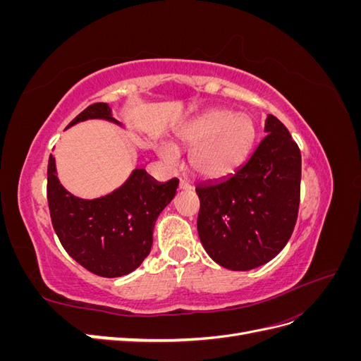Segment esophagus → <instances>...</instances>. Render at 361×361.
I'll return each instance as SVG.
<instances>
[{"label":"esophagus","mask_w":361,"mask_h":361,"mask_svg":"<svg viewBox=\"0 0 361 361\" xmlns=\"http://www.w3.org/2000/svg\"><path fill=\"white\" fill-rule=\"evenodd\" d=\"M191 185L187 180H180L179 182V190H190Z\"/></svg>","instance_id":"obj_1"}]
</instances>
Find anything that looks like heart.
I'll list each match as a JSON object with an SVG mask.
<instances>
[{
  "mask_svg": "<svg viewBox=\"0 0 361 361\" xmlns=\"http://www.w3.org/2000/svg\"><path fill=\"white\" fill-rule=\"evenodd\" d=\"M256 137L253 117L227 108H212L174 129L176 145L190 150L192 171L206 179H224L235 173L253 150ZM158 154L169 164L179 161V150L167 141L158 145Z\"/></svg>",
  "mask_w": 361,
  "mask_h": 361,
  "instance_id": "1",
  "label": "heart"
}]
</instances>
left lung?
Listing matches in <instances>:
<instances>
[{"mask_svg":"<svg viewBox=\"0 0 361 361\" xmlns=\"http://www.w3.org/2000/svg\"><path fill=\"white\" fill-rule=\"evenodd\" d=\"M267 137L233 174L200 183L197 231L206 253L232 271L265 265L285 248L300 206L301 154L276 116Z\"/></svg>","mask_w":361,"mask_h":361,"instance_id":"left-lung-1","label":"left lung"}]
</instances>
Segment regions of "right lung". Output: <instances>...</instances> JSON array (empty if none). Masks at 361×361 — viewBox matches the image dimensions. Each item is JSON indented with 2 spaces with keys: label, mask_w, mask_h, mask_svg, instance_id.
Returning a JSON list of instances; mask_svg holds the SVG:
<instances>
[{
  "label": "right lung",
  "mask_w": 361,
  "mask_h": 361,
  "mask_svg": "<svg viewBox=\"0 0 361 361\" xmlns=\"http://www.w3.org/2000/svg\"><path fill=\"white\" fill-rule=\"evenodd\" d=\"M85 120H106L125 128L111 106H87L68 128ZM179 180L158 182L145 169H134L128 179L105 195L81 199L60 183L56 159L48 164V204L54 231L68 255L101 277H122L137 269L150 253L154 227L174 195Z\"/></svg>",
  "instance_id": "obj_1"
}]
</instances>
